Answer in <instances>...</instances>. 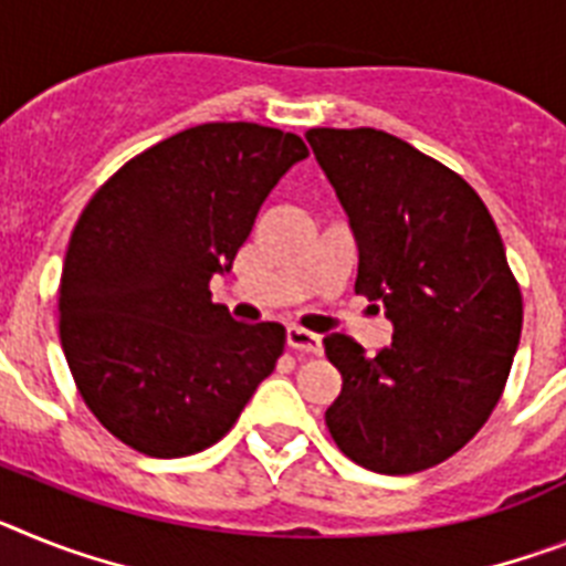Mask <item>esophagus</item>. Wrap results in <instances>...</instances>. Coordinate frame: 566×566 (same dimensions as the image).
Instances as JSON below:
<instances>
[{"mask_svg":"<svg viewBox=\"0 0 566 566\" xmlns=\"http://www.w3.org/2000/svg\"><path fill=\"white\" fill-rule=\"evenodd\" d=\"M284 339H287V345H291L293 350H305V354H322V336L311 334V331H305V327H287V334H284Z\"/></svg>","mask_w":566,"mask_h":566,"instance_id":"esophagus-1","label":"esophagus"}]
</instances>
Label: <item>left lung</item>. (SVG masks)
Returning a JSON list of instances; mask_svg holds the SVG:
<instances>
[{
  "label": "left lung",
  "instance_id": "8db88e82",
  "mask_svg": "<svg viewBox=\"0 0 566 566\" xmlns=\"http://www.w3.org/2000/svg\"><path fill=\"white\" fill-rule=\"evenodd\" d=\"M305 137L354 232V291L394 327L374 356L350 336H325L342 374L327 431L371 472H422L460 452L501 400L521 287L486 203L449 166L388 132Z\"/></svg>",
  "mask_w": 566,
  "mask_h": 566
}]
</instances>
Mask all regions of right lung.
<instances>
[{
  "label": "right lung",
  "mask_w": 566,
  "mask_h": 566,
  "mask_svg": "<svg viewBox=\"0 0 566 566\" xmlns=\"http://www.w3.org/2000/svg\"><path fill=\"white\" fill-rule=\"evenodd\" d=\"M307 158L302 137L203 123L132 158L94 192L60 279V342L80 397L149 458L218 443L284 350L279 322L216 305L261 203Z\"/></svg>",
  "instance_id": "add662e5"
}]
</instances>
